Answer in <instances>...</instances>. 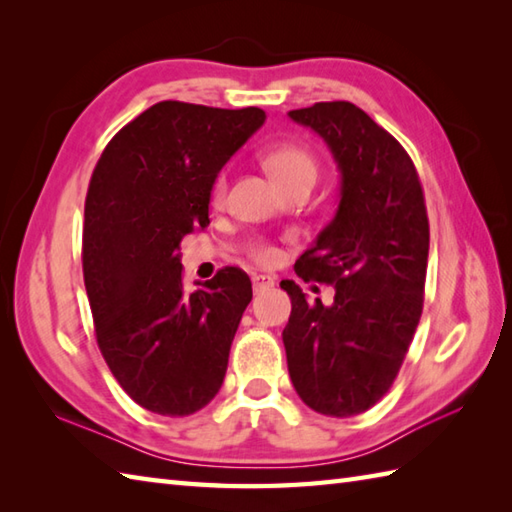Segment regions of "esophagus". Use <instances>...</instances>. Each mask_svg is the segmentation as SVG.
Masks as SVG:
<instances>
[{
  "mask_svg": "<svg viewBox=\"0 0 512 512\" xmlns=\"http://www.w3.org/2000/svg\"><path fill=\"white\" fill-rule=\"evenodd\" d=\"M273 286H275V279L270 277V275H259V273L253 275V290H255V295H259V292H262V290L273 288Z\"/></svg>",
  "mask_w": 512,
  "mask_h": 512,
  "instance_id": "1",
  "label": "esophagus"
}]
</instances>
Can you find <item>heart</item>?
I'll list each match as a JSON object with an SVG mask.
<instances>
[{"label":"heart","mask_w":512,"mask_h":512,"mask_svg":"<svg viewBox=\"0 0 512 512\" xmlns=\"http://www.w3.org/2000/svg\"><path fill=\"white\" fill-rule=\"evenodd\" d=\"M266 167L270 171V176H273L279 182H286L292 180L297 176H317V162H314L312 154L308 149H303L299 145H281L270 149L266 154ZM226 193V176H217L215 180V187H213V200L220 202ZM253 257L257 262L262 264H270L275 262L277 257V250L273 246H257L253 248Z\"/></svg>","instance_id":"b5f03b06"}]
</instances>
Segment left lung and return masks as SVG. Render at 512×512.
Wrapping results in <instances>:
<instances>
[{
    "label": "left lung",
    "instance_id": "8db88e82",
    "mask_svg": "<svg viewBox=\"0 0 512 512\" xmlns=\"http://www.w3.org/2000/svg\"><path fill=\"white\" fill-rule=\"evenodd\" d=\"M317 132L341 171L334 220L295 264L303 281L334 286V303H310L281 281L292 312L284 328L299 398L332 418L363 413L383 398L416 334L429 257V220L409 154L361 107L314 103L288 112Z\"/></svg>",
    "mask_w": 512,
    "mask_h": 512
}]
</instances>
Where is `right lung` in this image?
<instances>
[{
    "instance_id": "obj_1",
    "label": "right lung",
    "mask_w": 512,
    "mask_h": 512,
    "mask_svg": "<svg viewBox=\"0 0 512 512\" xmlns=\"http://www.w3.org/2000/svg\"><path fill=\"white\" fill-rule=\"evenodd\" d=\"M266 121L259 107L151 105L96 162L83 222V279L96 343L127 396L160 416H189L224 383L253 299L239 268L184 292L180 242L209 226L217 173Z\"/></svg>"
}]
</instances>
